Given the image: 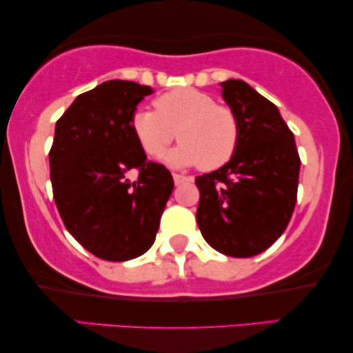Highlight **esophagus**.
Listing matches in <instances>:
<instances>
[{
  "label": "esophagus",
  "instance_id": "esophagus-1",
  "mask_svg": "<svg viewBox=\"0 0 353 353\" xmlns=\"http://www.w3.org/2000/svg\"><path fill=\"white\" fill-rule=\"evenodd\" d=\"M186 180H188V178L180 175V173H173V181H175V185H180V183L186 181Z\"/></svg>",
  "mask_w": 353,
  "mask_h": 353
}]
</instances>
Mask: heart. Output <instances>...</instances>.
Masks as SVG:
<instances>
[{
  "mask_svg": "<svg viewBox=\"0 0 353 353\" xmlns=\"http://www.w3.org/2000/svg\"><path fill=\"white\" fill-rule=\"evenodd\" d=\"M154 108L134 110L130 127L144 154L161 157L178 137L181 144L167 154L172 165H199L204 170L223 167L239 144L234 110L216 104L210 94L194 88H176L154 99Z\"/></svg>",
  "mask_w": 353,
  "mask_h": 353,
  "instance_id": "heart-1",
  "label": "heart"
}]
</instances>
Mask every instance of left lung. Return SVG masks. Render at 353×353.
I'll return each mask as SVG.
<instances>
[{"label":"left lung","mask_w":353,"mask_h":353,"mask_svg":"<svg viewBox=\"0 0 353 353\" xmlns=\"http://www.w3.org/2000/svg\"><path fill=\"white\" fill-rule=\"evenodd\" d=\"M221 94L238 117L239 144L223 167L196 176V220L215 250L252 257L267 250L291 220L301 157L272 101L243 80L223 81Z\"/></svg>","instance_id":"obj_1"}]
</instances>
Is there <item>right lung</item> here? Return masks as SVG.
<instances>
[{
  "instance_id": "obj_1",
  "label": "right lung",
  "mask_w": 353,
  "mask_h": 353,
  "mask_svg": "<svg viewBox=\"0 0 353 353\" xmlns=\"http://www.w3.org/2000/svg\"><path fill=\"white\" fill-rule=\"evenodd\" d=\"M151 93L134 81H104L77 96L56 122L50 151L56 207L67 231L109 262L151 248L173 191L172 173L148 161L130 127L138 103Z\"/></svg>"
}]
</instances>
